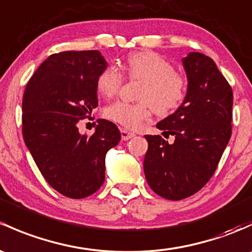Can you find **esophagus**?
I'll list each match as a JSON object with an SVG mask.
<instances>
[{
    "label": "esophagus",
    "instance_id": "1",
    "mask_svg": "<svg viewBox=\"0 0 252 252\" xmlns=\"http://www.w3.org/2000/svg\"><path fill=\"white\" fill-rule=\"evenodd\" d=\"M121 135H122V140H124V141H126V140L131 139V137L135 136L134 133H131V131L126 130V129H122Z\"/></svg>",
    "mask_w": 252,
    "mask_h": 252
}]
</instances>
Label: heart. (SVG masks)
Returning a JSON list of instances; mask_svg holds the SVG:
<instances>
[{
  "instance_id": "b5f03b06",
  "label": "heart",
  "mask_w": 252,
  "mask_h": 252,
  "mask_svg": "<svg viewBox=\"0 0 252 252\" xmlns=\"http://www.w3.org/2000/svg\"><path fill=\"white\" fill-rule=\"evenodd\" d=\"M122 68L130 79H140L145 83L140 92V102L116 101L105 108V117L124 128H141L156 111L168 115L186 99L189 88L186 77L176 72L173 63L157 53H134L126 58ZM123 82L119 68L110 65L97 77V91L105 97H112L119 92Z\"/></svg>"
}]
</instances>
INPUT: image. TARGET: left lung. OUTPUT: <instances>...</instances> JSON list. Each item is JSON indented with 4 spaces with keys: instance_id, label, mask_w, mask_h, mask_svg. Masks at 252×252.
<instances>
[{
    "instance_id": "1",
    "label": "left lung",
    "mask_w": 252,
    "mask_h": 252,
    "mask_svg": "<svg viewBox=\"0 0 252 252\" xmlns=\"http://www.w3.org/2000/svg\"><path fill=\"white\" fill-rule=\"evenodd\" d=\"M182 63L189 79L186 99L157 124L163 135H174V144L145 135L147 184L169 200L190 197L208 184L232 135L233 92L215 62L192 52Z\"/></svg>"
}]
</instances>
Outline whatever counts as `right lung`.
Listing matches in <instances>:
<instances>
[{"instance_id": "obj_1", "label": "right lung", "mask_w": 252, "mask_h": 252, "mask_svg": "<svg viewBox=\"0 0 252 252\" xmlns=\"http://www.w3.org/2000/svg\"><path fill=\"white\" fill-rule=\"evenodd\" d=\"M107 63L97 50H67L47 58L23 97V137L36 165L63 195L81 199L105 181V158L121 140L117 126L99 119L92 136L78 123L97 106L96 81Z\"/></svg>"}]
</instances>
